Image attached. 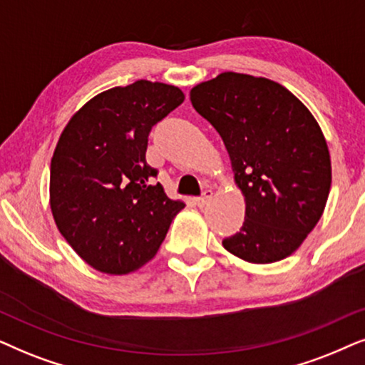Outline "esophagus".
Segmentation results:
<instances>
[{"label":"esophagus","instance_id":"esophagus-1","mask_svg":"<svg viewBox=\"0 0 365 365\" xmlns=\"http://www.w3.org/2000/svg\"><path fill=\"white\" fill-rule=\"evenodd\" d=\"M212 197H213V192L210 190V188H205V190H203V193H202V197L197 198V205L198 207H205L207 203L212 200Z\"/></svg>","mask_w":365,"mask_h":365}]
</instances>
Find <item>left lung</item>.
<instances>
[{"label": "left lung", "instance_id": "8db88e82", "mask_svg": "<svg viewBox=\"0 0 365 365\" xmlns=\"http://www.w3.org/2000/svg\"><path fill=\"white\" fill-rule=\"evenodd\" d=\"M230 157L245 222L222 242L250 264L292 255L322 217L332 183L327 142L307 106L277 81L225 71L190 90Z\"/></svg>", "mask_w": 365, "mask_h": 365}]
</instances>
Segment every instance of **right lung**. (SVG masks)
<instances>
[{
	"label": "right lung",
	"mask_w": 365,
	"mask_h": 365,
	"mask_svg": "<svg viewBox=\"0 0 365 365\" xmlns=\"http://www.w3.org/2000/svg\"><path fill=\"white\" fill-rule=\"evenodd\" d=\"M185 100L160 81L101 91L71 116L50 167V207L71 249L101 274L125 275L157 255L185 207L145 160L155 123Z\"/></svg>",
	"instance_id": "1"
}]
</instances>
